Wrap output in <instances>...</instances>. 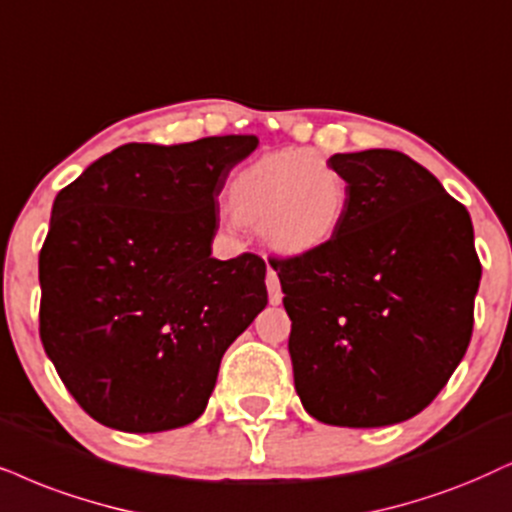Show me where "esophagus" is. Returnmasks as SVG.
<instances>
[{
  "label": "esophagus",
  "mask_w": 512,
  "mask_h": 512,
  "mask_svg": "<svg viewBox=\"0 0 512 512\" xmlns=\"http://www.w3.org/2000/svg\"><path fill=\"white\" fill-rule=\"evenodd\" d=\"M267 290H269V302L271 304H278L283 300V293H281V283H278V276L274 269L267 271Z\"/></svg>",
  "instance_id": "1"
}]
</instances>
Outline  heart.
Listing matches in <instances>:
<instances>
[{"instance_id":"obj_1","label":"heart","mask_w":512,"mask_h":512,"mask_svg":"<svg viewBox=\"0 0 512 512\" xmlns=\"http://www.w3.org/2000/svg\"><path fill=\"white\" fill-rule=\"evenodd\" d=\"M347 203V179L312 151L264 155L229 184L231 215L260 226L264 243L281 255H304L331 243Z\"/></svg>"}]
</instances>
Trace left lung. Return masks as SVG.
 Returning a JSON list of instances; mask_svg holds the SVG:
<instances>
[{"mask_svg":"<svg viewBox=\"0 0 512 512\" xmlns=\"http://www.w3.org/2000/svg\"><path fill=\"white\" fill-rule=\"evenodd\" d=\"M328 165L349 186L338 236L269 257L295 390L321 423L383 428L423 411L461 364L482 264L465 205L409 155L371 148Z\"/></svg>","mask_w":512,"mask_h":512,"instance_id":"1","label":"left lung"}]
</instances>
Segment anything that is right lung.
<instances>
[{"label": "right lung", "instance_id": "1", "mask_svg": "<svg viewBox=\"0 0 512 512\" xmlns=\"http://www.w3.org/2000/svg\"><path fill=\"white\" fill-rule=\"evenodd\" d=\"M257 144L252 134L125 144L58 191L40 250V338L106 428L193 423L224 352L267 307L260 255L212 257L217 198Z\"/></svg>", "mask_w": 512, "mask_h": 512}]
</instances>
